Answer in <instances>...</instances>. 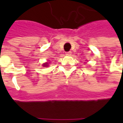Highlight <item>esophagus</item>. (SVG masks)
I'll return each instance as SVG.
<instances>
[{
    "label": "esophagus",
    "mask_w": 123,
    "mask_h": 123,
    "mask_svg": "<svg viewBox=\"0 0 123 123\" xmlns=\"http://www.w3.org/2000/svg\"><path fill=\"white\" fill-rule=\"evenodd\" d=\"M71 54H72V52H71V51H68V52H66V55H70Z\"/></svg>",
    "instance_id": "34e87169"
}]
</instances>
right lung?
I'll return each instance as SVG.
<instances>
[{
    "instance_id": "right-lung-1",
    "label": "right lung",
    "mask_w": 123,
    "mask_h": 123,
    "mask_svg": "<svg viewBox=\"0 0 123 123\" xmlns=\"http://www.w3.org/2000/svg\"><path fill=\"white\" fill-rule=\"evenodd\" d=\"M44 66H47V65H44Z\"/></svg>"
}]
</instances>
